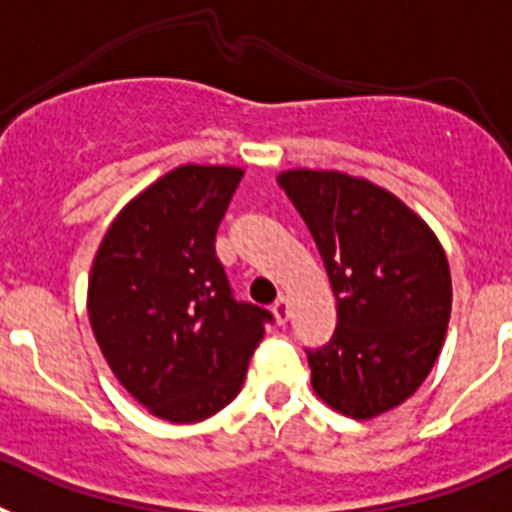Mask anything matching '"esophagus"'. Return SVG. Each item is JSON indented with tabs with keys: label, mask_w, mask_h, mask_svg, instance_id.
Wrapping results in <instances>:
<instances>
[{
	"label": "esophagus",
	"mask_w": 512,
	"mask_h": 512,
	"mask_svg": "<svg viewBox=\"0 0 512 512\" xmlns=\"http://www.w3.org/2000/svg\"><path fill=\"white\" fill-rule=\"evenodd\" d=\"M273 314H275V322L278 324H286L288 322V299L286 296H278V299H275V304H273Z\"/></svg>",
	"instance_id": "1"
}]
</instances>
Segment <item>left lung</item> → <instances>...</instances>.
<instances>
[{"label":"left lung","instance_id":"8db88e82","mask_svg":"<svg viewBox=\"0 0 512 512\" xmlns=\"http://www.w3.org/2000/svg\"><path fill=\"white\" fill-rule=\"evenodd\" d=\"M317 242L337 299L330 345L309 350L324 404L371 420L428 379L451 319V270L435 231L397 195L337 170L278 175Z\"/></svg>","mask_w":512,"mask_h":512}]
</instances>
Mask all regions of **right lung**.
Wrapping results in <instances>:
<instances>
[{"mask_svg": "<svg viewBox=\"0 0 512 512\" xmlns=\"http://www.w3.org/2000/svg\"><path fill=\"white\" fill-rule=\"evenodd\" d=\"M231 164H180L121 208L87 283L110 371L146 412L198 422L237 397L270 311L231 296L216 231L242 180Z\"/></svg>", "mask_w": 512, "mask_h": 512, "instance_id": "1", "label": "right lung"}]
</instances>
